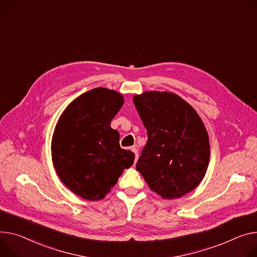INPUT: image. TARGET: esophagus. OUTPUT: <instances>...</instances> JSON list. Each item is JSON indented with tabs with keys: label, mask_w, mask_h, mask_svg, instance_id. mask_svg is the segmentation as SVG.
I'll return each instance as SVG.
<instances>
[{
	"label": "esophagus",
	"mask_w": 257,
	"mask_h": 257,
	"mask_svg": "<svg viewBox=\"0 0 257 257\" xmlns=\"http://www.w3.org/2000/svg\"><path fill=\"white\" fill-rule=\"evenodd\" d=\"M131 150H132V152L135 154V162H136L137 159H138V150L136 149V147H133Z\"/></svg>",
	"instance_id": "obj_1"
}]
</instances>
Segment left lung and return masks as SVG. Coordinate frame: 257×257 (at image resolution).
<instances>
[{"label":"left lung","mask_w":257,"mask_h":257,"mask_svg":"<svg viewBox=\"0 0 257 257\" xmlns=\"http://www.w3.org/2000/svg\"><path fill=\"white\" fill-rule=\"evenodd\" d=\"M148 131L136 169L163 199L192 192L203 180L210 159L209 136L195 108L171 92L147 91L133 96Z\"/></svg>","instance_id":"left-lung-1"}]
</instances>
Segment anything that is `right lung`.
Returning <instances> with one entry per match:
<instances>
[{"mask_svg":"<svg viewBox=\"0 0 257 257\" xmlns=\"http://www.w3.org/2000/svg\"><path fill=\"white\" fill-rule=\"evenodd\" d=\"M124 103L121 93L95 88L74 99L55 126L51 154L57 175L74 194L88 201L103 199L135 155L120 148L110 127Z\"/></svg>","mask_w":257,"mask_h":257,"instance_id":"1","label":"right lung"}]
</instances>
